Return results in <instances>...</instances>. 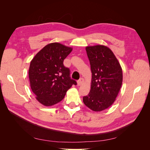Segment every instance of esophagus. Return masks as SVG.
Masks as SVG:
<instances>
[{
    "instance_id": "obj_1",
    "label": "esophagus",
    "mask_w": 150,
    "mask_h": 150,
    "mask_svg": "<svg viewBox=\"0 0 150 150\" xmlns=\"http://www.w3.org/2000/svg\"><path fill=\"white\" fill-rule=\"evenodd\" d=\"M84 83V79L83 78H81L78 81V86H81L83 83Z\"/></svg>"
}]
</instances>
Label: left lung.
<instances>
[{
  "instance_id": "1",
  "label": "left lung",
  "mask_w": 150,
  "mask_h": 150,
  "mask_svg": "<svg viewBox=\"0 0 150 150\" xmlns=\"http://www.w3.org/2000/svg\"><path fill=\"white\" fill-rule=\"evenodd\" d=\"M92 72L91 90L83 97L94 111L106 110L115 102L122 82L121 67L111 50L103 45L86 47Z\"/></svg>"
}]
</instances>
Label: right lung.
Returning a JSON list of instances; mask_svg holds the SVG:
<instances>
[{
    "instance_id": "right-lung-1",
    "label": "right lung",
    "mask_w": 150,
    "mask_h": 150,
    "mask_svg": "<svg viewBox=\"0 0 150 150\" xmlns=\"http://www.w3.org/2000/svg\"><path fill=\"white\" fill-rule=\"evenodd\" d=\"M72 49L60 43L47 44L31 61L29 70L30 88L37 100L46 106L62 101L76 81L63 62Z\"/></svg>"
}]
</instances>
